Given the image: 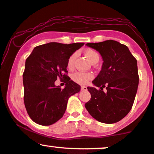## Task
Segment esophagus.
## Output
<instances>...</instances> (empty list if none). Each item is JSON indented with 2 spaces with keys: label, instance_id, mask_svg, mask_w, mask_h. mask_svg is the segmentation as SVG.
Wrapping results in <instances>:
<instances>
[{
  "label": "esophagus",
  "instance_id": "34e87169",
  "mask_svg": "<svg viewBox=\"0 0 154 154\" xmlns=\"http://www.w3.org/2000/svg\"><path fill=\"white\" fill-rule=\"evenodd\" d=\"M87 90V87H85V86H82L81 87V90H83V91H86Z\"/></svg>",
  "mask_w": 154,
  "mask_h": 154
}]
</instances>
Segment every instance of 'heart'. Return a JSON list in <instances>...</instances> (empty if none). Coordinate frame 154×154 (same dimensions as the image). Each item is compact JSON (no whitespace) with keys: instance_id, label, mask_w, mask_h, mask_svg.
<instances>
[{"instance_id":"b5f03b06","label":"heart","mask_w":154,"mask_h":154,"mask_svg":"<svg viewBox=\"0 0 154 154\" xmlns=\"http://www.w3.org/2000/svg\"><path fill=\"white\" fill-rule=\"evenodd\" d=\"M84 55L87 60L92 63L94 61L99 60V54L96 51L92 49H87L84 51ZM76 53H73L69 57L67 61V66L71 69L73 66L74 62L76 58ZM94 78V75L92 73H83V72H75L72 75V79L75 83L81 84V85H85L88 82Z\"/></svg>"}]
</instances>
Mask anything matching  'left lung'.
<instances>
[{"mask_svg":"<svg viewBox=\"0 0 154 154\" xmlns=\"http://www.w3.org/2000/svg\"><path fill=\"white\" fill-rule=\"evenodd\" d=\"M86 45L100 52L104 62L102 70L92 81L100 90L88 87L91 99L85 106L97 121L116 123L130 112L133 105L139 84L137 60L127 46L113 40ZM104 87L106 93L103 91Z\"/></svg>","mask_w":154,"mask_h":154,"instance_id":"1","label":"left lung"}]
</instances>
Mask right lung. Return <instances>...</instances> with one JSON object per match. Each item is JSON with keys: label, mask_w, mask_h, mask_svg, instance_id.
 <instances>
[{"label": "right lung", "mask_w": 154, "mask_h": 154, "mask_svg": "<svg viewBox=\"0 0 154 154\" xmlns=\"http://www.w3.org/2000/svg\"><path fill=\"white\" fill-rule=\"evenodd\" d=\"M84 43L62 44L52 42L35 47L25 62L23 73L24 101L29 117L41 125L56 123L65 113L69 98L81 86L66 75L69 57ZM60 77L65 88L54 85Z\"/></svg>", "instance_id": "1"}]
</instances>
